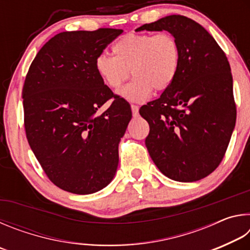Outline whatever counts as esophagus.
Returning a JSON list of instances; mask_svg holds the SVG:
<instances>
[{
    "instance_id": "obj_1",
    "label": "esophagus",
    "mask_w": 250,
    "mask_h": 250,
    "mask_svg": "<svg viewBox=\"0 0 250 250\" xmlns=\"http://www.w3.org/2000/svg\"><path fill=\"white\" fill-rule=\"evenodd\" d=\"M131 110H132V115L134 117H137L139 115V105L131 104Z\"/></svg>"
}]
</instances>
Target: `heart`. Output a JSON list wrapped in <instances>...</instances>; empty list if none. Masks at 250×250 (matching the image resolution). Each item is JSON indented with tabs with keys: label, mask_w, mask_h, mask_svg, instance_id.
Returning a JSON list of instances; mask_svg holds the SVG:
<instances>
[{
	"label": "heart",
	"mask_w": 250,
	"mask_h": 250,
	"mask_svg": "<svg viewBox=\"0 0 250 250\" xmlns=\"http://www.w3.org/2000/svg\"><path fill=\"white\" fill-rule=\"evenodd\" d=\"M115 57L101 54L95 67L105 86L117 91L129 78L133 79L119 91L128 101L141 103L156 92L167 90L179 75L182 53L179 41L170 33H130L112 46Z\"/></svg>",
	"instance_id": "1"
}]
</instances>
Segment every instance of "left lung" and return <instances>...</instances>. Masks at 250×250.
Masks as SVG:
<instances>
[{
    "label": "left lung",
    "instance_id": "8db88e82",
    "mask_svg": "<svg viewBox=\"0 0 250 250\" xmlns=\"http://www.w3.org/2000/svg\"><path fill=\"white\" fill-rule=\"evenodd\" d=\"M143 29L170 32L182 53L175 82L140 108L150 125L147 151L172 180L204 179L221 164L236 124L229 62L213 36L186 16H166Z\"/></svg>",
    "mask_w": 250,
    "mask_h": 250
}]
</instances>
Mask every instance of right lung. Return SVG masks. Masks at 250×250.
Here are the masks:
<instances>
[{
	"instance_id": "add662e5",
	"label": "right lung",
	"mask_w": 250,
	"mask_h": 250,
	"mask_svg": "<svg viewBox=\"0 0 250 250\" xmlns=\"http://www.w3.org/2000/svg\"><path fill=\"white\" fill-rule=\"evenodd\" d=\"M122 29L62 32L37 53L22 97L26 138L45 174L64 191L91 194L116 174L118 143L132 117L95 62ZM104 113L98 109L107 101Z\"/></svg>"
}]
</instances>
